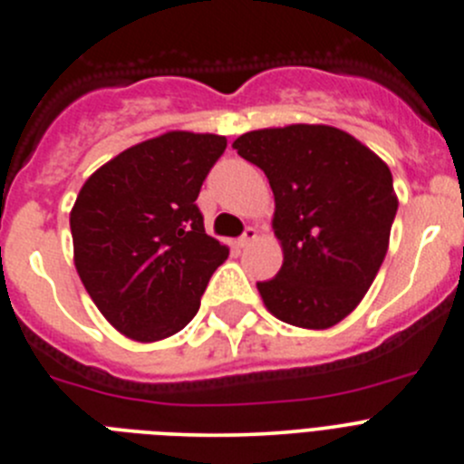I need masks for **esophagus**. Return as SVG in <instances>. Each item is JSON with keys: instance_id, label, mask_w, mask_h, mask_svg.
Instances as JSON below:
<instances>
[{"instance_id": "esophagus-1", "label": "esophagus", "mask_w": 464, "mask_h": 464, "mask_svg": "<svg viewBox=\"0 0 464 464\" xmlns=\"http://www.w3.org/2000/svg\"><path fill=\"white\" fill-rule=\"evenodd\" d=\"M256 240H258V231H256V228H246V231L242 233L240 240H237V245H240V246H249V245H254Z\"/></svg>"}]
</instances>
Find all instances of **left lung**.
Returning a JSON list of instances; mask_svg holds the SVG:
<instances>
[{
  "mask_svg": "<svg viewBox=\"0 0 464 464\" xmlns=\"http://www.w3.org/2000/svg\"><path fill=\"white\" fill-rule=\"evenodd\" d=\"M233 150L258 165L274 192L281 242L276 278L256 283L281 322L324 331L352 314L390 246L397 192L381 156L328 124L242 133Z\"/></svg>",
  "mask_w": 464,
  "mask_h": 464,
  "instance_id": "8db88e82",
  "label": "left lung"
}]
</instances>
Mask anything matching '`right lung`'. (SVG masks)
<instances>
[{"mask_svg":"<svg viewBox=\"0 0 464 464\" xmlns=\"http://www.w3.org/2000/svg\"><path fill=\"white\" fill-rule=\"evenodd\" d=\"M227 150L215 133L168 131L129 147L88 177L70 210L74 267L115 331L159 342L188 326L228 246L197 208Z\"/></svg>","mask_w":464,"mask_h":464,"instance_id":"add662e5","label":"right lung"}]
</instances>
